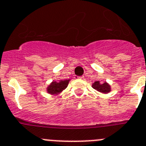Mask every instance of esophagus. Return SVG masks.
<instances>
[{"instance_id": "34e87169", "label": "esophagus", "mask_w": 146, "mask_h": 146, "mask_svg": "<svg viewBox=\"0 0 146 146\" xmlns=\"http://www.w3.org/2000/svg\"><path fill=\"white\" fill-rule=\"evenodd\" d=\"M75 78H79V79H83L84 76H75Z\"/></svg>"}]
</instances>
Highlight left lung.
Returning <instances> with one entry per match:
<instances>
[{"label": "left lung", "instance_id": "8db88e82", "mask_svg": "<svg viewBox=\"0 0 146 146\" xmlns=\"http://www.w3.org/2000/svg\"><path fill=\"white\" fill-rule=\"evenodd\" d=\"M93 89L103 94H108L111 91V87L107 82L100 83L99 81H94L92 85Z\"/></svg>", "mask_w": 146, "mask_h": 146}]
</instances>
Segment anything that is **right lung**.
<instances>
[{
    "mask_svg": "<svg viewBox=\"0 0 146 146\" xmlns=\"http://www.w3.org/2000/svg\"><path fill=\"white\" fill-rule=\"evenodd\" d=\"M70 80H60L59 82L57 81H52L50 84L48 85L46 88V91L48 94H59L65 89L68 86L69 81Z\"/></svg>",
    "mask_w": 146,
    "mask_h": 146,
    "instance_id": "add662e5",
    "label": "right lung"
}]
</instances>
